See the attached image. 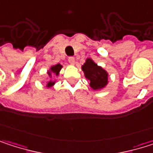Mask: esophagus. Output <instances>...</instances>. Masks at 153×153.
Wrapping results in <instances>:
<instances>
[{
	"label": "esophagus",
	"mask_w": 153,
	"mask_h": 153,
	"mask_svg": "<svg viewBox=\"0 0 153 153\" xmlns=\"http://www.w3.org/2000/svg\"><path fill=\"white\" fill-rule=\"evenodd\" d=\"M68 62H69L70 65H75V59H74V57H73V56L69 57V58H68Z\"/></svg>",
	"instance_id": "34e87169"
}]
</instances>
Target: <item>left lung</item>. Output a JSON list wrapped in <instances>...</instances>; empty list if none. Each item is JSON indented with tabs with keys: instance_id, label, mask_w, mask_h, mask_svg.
Segmentation results:
<instances>
[{
	"instance_id": "1",
	"label": "left lung",
	"mask_w": 153,
	"mask_h": 153,
	"mask_svg": "<svg viewBox=\"0 0 153 153\" xmlns=\"http://www.w3.org/2000/svg\"><path fill=\"white\" fill-rule=\"evenodd\" d=\"M81 70L85 78L89 80L90 88L95 91H100L105 88L109 83V74L102 66L97 65L91 58H87Z\"/></svg>"
}]
</instances>
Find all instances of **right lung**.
Wrapping results in <instances>:
<instances>
[{
	"label": "right lung",
	"mask_w": 153,
	"mask_h": 153,
	"mask_svg": "<svg viewBox=\"0 0 153 153\" xmlns=\"http://www.w3.org/2000/svg\"><path fill=\"white\" fill-rule=\"evenodd\" d=\"M63 68V65H60V64H57V65H52L50 66V68L48 70L47 74H48V77H47V83L46 87L48 88L53 87L55 84H56V80L53 79V75L56 77H57L59 75V73L61 71V69Z\"/></svg>",
	"instance_id": "right-lung-1"
}]
</instances>
